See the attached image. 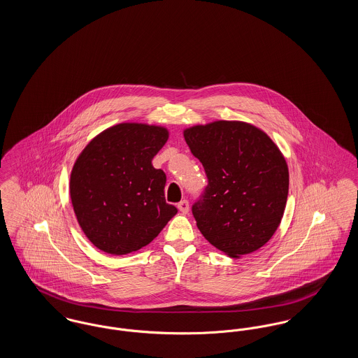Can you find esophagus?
<instances>
[{"instance_id":"1","label":"esophagus","mask_w":358,"mask_h":358,"mask_svg":"<svg viewBox=\"0 0 358 358\" xmlns=\"http://www.w3.org/2000/svg\"><path fill=\"white\" fill-rule=\"evenodd\" d=\"M177 206H178L180 212H181V213H184V215H187V212H189V203H187V200H182V201H180Z\"/></svg>"}]
</instances>
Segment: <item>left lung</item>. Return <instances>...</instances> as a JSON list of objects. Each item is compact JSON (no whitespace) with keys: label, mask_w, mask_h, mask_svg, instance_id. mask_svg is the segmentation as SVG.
Wrapping results in <instances>:
<instances>
[{"label":"left lung","mask_w":358,"mask_h":358,"mask_svg":"<svg viewBox=\"0 0 358 358\" xmlns=\"http://www.w3.org/2000/svg\"><path fill=\"white\" fill-rule=\"evenodd\" d=\"M208 178L192 206L200 232L231 257L251 254L273 238L285 213L289 168L273 139L238 120L184 130Z\"/></svg>","instance_id":"8db88e82"}]
</instances>
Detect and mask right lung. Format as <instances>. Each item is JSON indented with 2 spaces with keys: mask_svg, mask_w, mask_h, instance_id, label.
I'll return each instance as SVG.
<instances>
[{
  "mask_svg": "<svg viewBox=\"0 0 358 358\" xmlns=\"http://www.w3.org/2000/svg\"><path fill=\"white\" fill-rule=\"evenodd\" d=\"M168 138L161 126L120 123L95 136L78 157L71 201L85 236L103 252L138 251L177 213L165 200L166 174L152 165Z\"/></svg>",
  "mask_w": 358,
  "mask_h": 358,
  "instance_id": "1",
  "label": "right lung"
}]
</instances>
